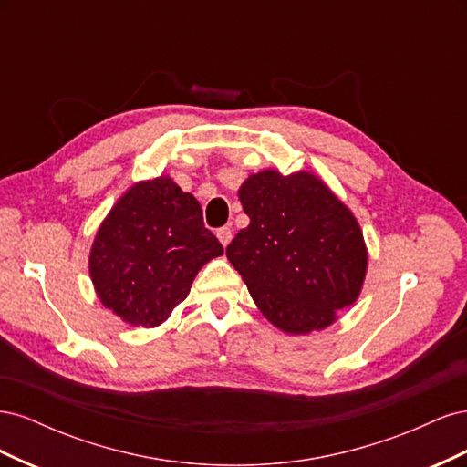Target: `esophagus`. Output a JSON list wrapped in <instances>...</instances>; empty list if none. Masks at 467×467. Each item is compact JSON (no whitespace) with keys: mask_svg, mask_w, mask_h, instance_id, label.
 Masks as SVG:
<instances>
[{"mask_svg":"<svg viewBox=\"0 0 467 467\" xmlns=\"http://www.w3.org/2000/svg\"><path fill=\"white\" fill-rule=\"evenodd\" d=\"M216 237L220 239V244H222L223 247H228L230 242H232V230H230V228H220V230L216 232Z\"/></svg>","mask_w":467,"mask_h":467,"instance_id":"obj_1","label":"esophagus"}]
</instances>
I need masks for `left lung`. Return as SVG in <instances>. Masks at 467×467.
<instances>
[{
	"instance_id": "left-lung-1",
	"label": "left lung",
	"mask_w": 467,
	"mask_h": 467,
	"mask_svg": "<svg viewBox=\"0 0 467 467\" xmlns=\"http://www.w3.org/2000/svg\"><path fill=\"white\" fill-rule=\"evenodd\" d=\"M249 225L225 249L276 329H327L358 300L368 249L352 210L312 171L261 169L237 191Z\"/></svg>"
}]
</instances>
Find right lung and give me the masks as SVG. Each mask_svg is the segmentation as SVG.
I'll return each instance as SVG.
<instances>
[{"label":"right lung","instance_id":"right-lung-1","mask_svg":"<svg viewBox=\"0 0 467 467\" xmlns=\"http://www.w3.org/2000/svg\"><path fill=\"white\" fill-rule=\"evenodd\" d=\"M223 255L202 208L169 175L126 189L99 225L89 276L99 302L132 327H158L201 268Z\"/></svg>","mask_w":467,"mask_h":467}]
</instances>
